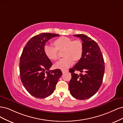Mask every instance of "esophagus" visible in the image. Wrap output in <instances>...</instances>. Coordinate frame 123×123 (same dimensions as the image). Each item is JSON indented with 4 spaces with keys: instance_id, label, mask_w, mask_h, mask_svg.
<instances>
[{
    "instance_id": "34e87169",
    "label": "esophagus",
    "mask_w": 123,
    "mask_h": 123,
    "mask_svg": "<svg viewBox=\"0 0 123 123\" xmlns=\"http://www.w3.org/2000/svg\"><path fill=\"white\" fill-rule=\"evenodd\" d=\"M68 70H65V69H62V72L63 74H64L65 73H67L68 72Z\"/></svg>"
}]
</instances>
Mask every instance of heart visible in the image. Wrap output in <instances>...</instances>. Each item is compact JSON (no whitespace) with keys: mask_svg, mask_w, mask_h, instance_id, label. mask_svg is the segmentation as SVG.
<instances>
[{"mask_svg":"<svg viewBox=\"0 0 123 123\" xmlns=\"http://www.w3.org/2000/svg\"><path fill=\"white\" fill-rule=\"evenodd\" d=\"M55 46L46 45L44 47V53L50 60H56L58 58V51H63L65 57L56 63L58 68L64 69L73 64V60L78 61L82 57L83 46L82 43L79 40H73L67 37H61L57 39L54 42Z\"/></svg>","mask_w":123,"mask_h":123,"instance_id":"b5f03b06","label":"heart"}]
</instances>
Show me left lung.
Returning <instances> with one entry per match:
<instances>
[{"label": "left lung", "instance_id": "left-lung-1", "mask_svg": "<svg viewBox=\"0 0 123 123\" xmlns=\"http://www.w3.org/2000/svg\"><path fill=\"white\" fill-rule=\"evenodd\" d=\"M83 42L82 57L69 69L72 78L69 89L72 96L79 100H86L96 93L102 85L105 72L104 61L101 49L96 41L84 34L74 35ZM75 71L84 72L79 75Z\"/></svg>", "mask_w": 123, "mask_h": 123}]
</instances>
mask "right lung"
<instances>
[{"label":"right lung","instance_id":"obj_1","mask_svg":"<svg viewBox=\"0 0 123 123\" xmlns=\"http://www.w3.org/2000/svg\"><path fill=\"white\" fill-rule=\"evenodd\" d=\"M59 36L43 33L27 42L20 59V76L26 90L37 98H45L52 94L62 73L59 69L50 70L53 63L44 53L46 42Z\"/></svg>","mask_w":123,"mask_h":123}]
</instances>
